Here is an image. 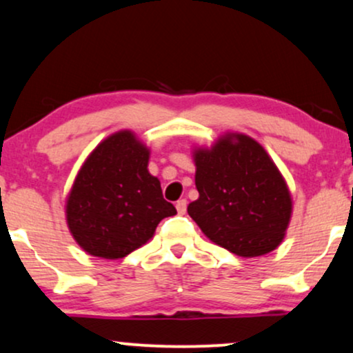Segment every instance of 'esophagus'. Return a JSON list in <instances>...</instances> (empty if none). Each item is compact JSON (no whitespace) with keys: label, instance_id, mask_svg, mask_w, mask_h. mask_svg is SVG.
<instances>
[{"label":"esophagus","instance_id":"1","mask_svg":"<svg viewBox=\"0 0 353 353\" xmlns=\"http://www.w3.org/2000/svg\"><path fill=\"white\" fill-rule=\"evenodd\" d=\"M176 209H177V214L184 215L185 212H188V201H185V199H181V201H177Z\"/></svg>","mask_w":353,"mask_h":353}]
</instances>
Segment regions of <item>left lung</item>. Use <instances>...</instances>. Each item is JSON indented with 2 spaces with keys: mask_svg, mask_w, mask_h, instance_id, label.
I'll list each match as a JSON object with an SVG mask.
<instances>
[{
  "mask_svg": "<svg viewBox=\"0 0 353 353\" xmlns=\"http://www.w3.org/2000/svg\"><path fill=\"white\" fill-rule=\"evenodd\" d=\"M197 201L189 215L209 239L239 256L270 253L281 243L292 202L281 172L261 144L227 134L210 150H197Z\"/></svg>",
  "mask_w": 353,
  "mask_h": 353,
  "instance_id": "obj_1",
  "label": "left lung"
}]
</instances>
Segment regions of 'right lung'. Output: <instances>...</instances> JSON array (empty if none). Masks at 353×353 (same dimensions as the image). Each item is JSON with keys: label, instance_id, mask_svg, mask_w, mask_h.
<instances>
[{"label": "right lung", "instance_id": "1", "mask_svg": "<svg viewBox=\"0 0 353 353\" xmlns=\"http://www.w3.org/2000/svg\"><path fill=\"white\" fill-rule=\"evenodd\" d=\"M150 151L131 131L101 141L88 156L67 199V223L93 256L117 260L146 243L161 220L176 214L158 177L148 171Z\"/></svg>", "mask_w": 353, "mask_h": 353}]
</instances>
